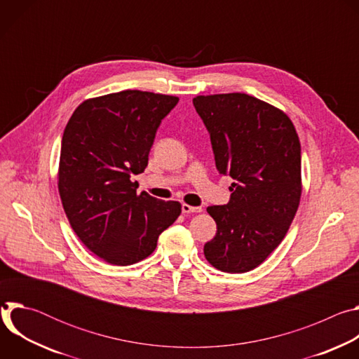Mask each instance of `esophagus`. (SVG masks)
<instances>
[{
    "label": "esophagus",
    "mask_w": 359,
    "mask_h": 359,
    "mask_svg": "<svg viewBox=\"0 0 359 359\" xmlns=\"http://www.w3.org/2000/svg\"><path fill=\"white\" fill-rule=\"evenodd\" d=\"M182 212H183L184 215H189V213H200V212H201V208L189 206V204H182Z\"/></svg>",
    "instance_id": "1"
}]
</instances>
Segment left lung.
Returning <instances> with one entry per match:
<instances>
[{
  "label": "left lung",
  "mask_w": 359,
  "mask_h": 359,
  "mask_svg": "<svg viewBox=\"0 0 359 359\" xmlns=\"http://www.w3.org/2000/svg\"><path fill=\"white\" fill-rule=\"evenodd\" d=\"M220 175L233 179L230 200L210 206L217 224L204 244L208 262L224 273L260 266L288 231L301 197V144L290 118L247 93L196 96Z\"/></svg>",
  "instance_id": "obj_1"
}]
</instances>
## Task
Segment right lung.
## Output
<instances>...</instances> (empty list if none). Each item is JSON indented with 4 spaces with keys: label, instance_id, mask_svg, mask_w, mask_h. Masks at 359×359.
<instances>
[{
    "label": "right lung",
    "instance_id": "1",
    "mask_svg": "<svg viewBox=\"0 0 359 359\" xmlns=\"http://www.w3.org/2000/svg\"><path fill=\"white\" fill-rule=\"evenodd\" d=\"M179 97L122 90L88 99L62 136L58 189L79 240L102 260L130 266L155 251L182 212L179 201L136 193L158 128Z\"/></svg>",
    "mask_w": 359,
    "mask_h": 359
}]
</instances>
